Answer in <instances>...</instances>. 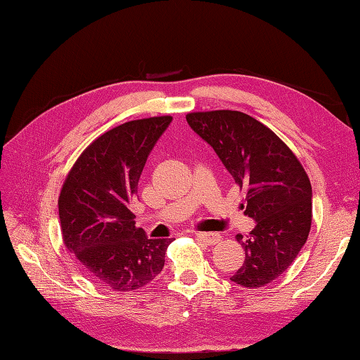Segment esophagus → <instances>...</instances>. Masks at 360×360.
<instances>
[{"mask_svg": "<svg viewBox=\"0 0 360 360\" xmlns=\"http://www.w3.org/2000/svg\"><path fill=\"white\" fill-rule=\"evenodd\" d=\"M193 236H195V238L200 240V241L209 244V246H212V244H217L221 240V235L217 233V232H212V233H207V232H193Z\"/></svg>", "mask_w": 360, "mask_h": 360, "instance_id": "1", "label": "esophagus"}]
</instances>
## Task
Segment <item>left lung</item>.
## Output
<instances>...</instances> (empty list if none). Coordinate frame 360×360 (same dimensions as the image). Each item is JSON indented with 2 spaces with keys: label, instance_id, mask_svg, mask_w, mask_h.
I'll return each instance as SVG.
<instances>
[{
  "label": "left lung",
  "instance_id": "left-lung-1",
  "mask_svg": "<svg viewBox=\"0 0 360 360\" xmlns=\"http://www.w3.org/2000/svg\"><path fill=\"white\" fill-rule=\"evenodd\" d=\"M187 122L248 192L241 209L255 227L246 236L236 235L246 257L231 280L249 289L266 286L292 264L308 240L312 217L308 174L288 145L248 114L190 112Z\"/></svg>",
  "mask_w": 360,
  "mask_h": 360
}]
</instances>
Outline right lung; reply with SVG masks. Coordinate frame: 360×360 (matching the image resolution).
<instances>
[{"mask_svg": "<svg viewBox=\"0 0 360 360\" xmlns=\"http://www.w3.org/2000/svg\"><path fill=\"white\" fill-rule=\"evenodd\" d=\"M173 117L131 120L82 153L58 198L63 241L80 269L108 289L129 292L160 274L173 238H148L131 202L150 153Z\"/></svg>", "mask_w": 360, "mask_h": 360, "instance_id": "obj_1", "label": "right lung"}]
</instances>
